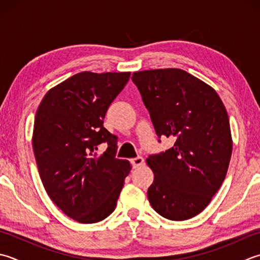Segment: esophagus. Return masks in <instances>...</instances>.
<instances>
[{
    "mask_svg": "<svg viewBox=\"0 0 260 260\" xmlns=\"http://www.w3.org/2000/svg\"><path fill=\"white\" fill-rule=\"evenodd\" d=\"M143 164H144V159L142 156H137V157H134V159H132V166H133V168H139Z\"/></svg>",
    "mask_w": 260,
    "mask_h": 260,
    "instance_id": "1",
    "label": "esophagus"
}]
</instances>
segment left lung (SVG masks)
Listing matches in <instances>:
<instances>
[{"label":"left lung","instance_id":"1","mask_svg":"<svg viewBox=\"0 0 260 260\" xmlns=\"http://www.w3.org/2000/svg\"><path fill=\"white\" fill-rule=\"evenodd\" d=\"M132 80L149 110L156 135L175 144L146 164L154 174L147 189L153 210L172 221L196 216L226 176L232 137L216 91L180 69L134 72Z\"/></svg>","mask_w":260,"mask_h":260}]
</instances>
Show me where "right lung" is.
<instances>
[{"mask_svg": "<svg viewBox=\"0 0 260 260\" xmlns=\"http://www.w3.org/2000/svg\"><path fill=\"white\" fill-rule=\"evenodd\" d=\"M131 72L74 74L50 89L35 117L32 149L50 200L80 223L114 212L129 161L116 159L117 136L104 127L107 110ZM109 144L103 155L98 145Z\"/></svg>", "mask_w": 260, "mask_h": 260, "instance_id": "obj_1", "label": "right lung"}]
</instances>
